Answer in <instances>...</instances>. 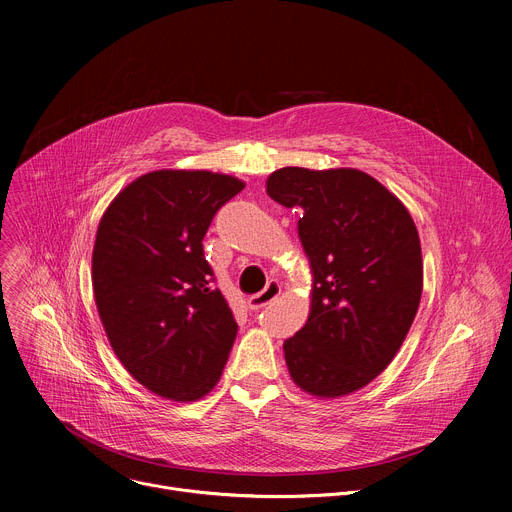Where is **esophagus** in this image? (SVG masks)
Here are the masks:
<instances>
[{"label":"esophagus","instance_id":"1","mask_svg":"<svg viewBox=\"0 0 512 512\" xmlns=\"http://www.w3.org/2000/svg\"><path fill=\"white\" fill-rule=\"evenodd\" d=\"M279 294H281V285H279L277 281H269L267 287L261 291V294L251 296V298L247 300V304H249L251 310H261V308H265L267 304H271L273 300H277Z\"/></svg>","mask_w":512,"mask_h":512}]
</instances>
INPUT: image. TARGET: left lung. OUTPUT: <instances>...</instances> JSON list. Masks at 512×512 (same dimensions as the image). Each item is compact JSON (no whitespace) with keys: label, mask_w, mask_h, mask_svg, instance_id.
Returning <instances> with one entry per match:
<instances>
[{"label":"left lung","mask_w":512,"mask_h":512,"mask_svg":"<svg viewBox=\"0 0 512 512\" xmlns=\"http://www.w3.org/2000/svg\"><path fill=\"white\" fill-rule=\"evenodd\" d=\"M267 194L300 208L298 235L312 267V306L283 342L294 383L322 399L350 395L399 352L423 289L421 245L405 204L354 168H281Z\"/></svg>","instance_id":"1"}]
</instances>
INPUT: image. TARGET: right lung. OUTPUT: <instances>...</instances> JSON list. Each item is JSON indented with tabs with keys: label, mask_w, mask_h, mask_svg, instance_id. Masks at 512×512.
<instances>
[{
	"label": "right lung",
	"mask_w": 512,
	"mask_h": 512,
	"mask_svg": "<svg viewBox=\"0 0 512 512\" xmlns=\"http://www.w3.org/2000/svg\"><path fill=\"white\" fill-rule=\"evenodd\" d=\"M243 188L208 170H156L127 184L99 223V318L125 371L164 399L196 401L223 375L237 322L212 285L202 239Z\"/></svg>",
	"instance_id": "1"
}]
</instances>
